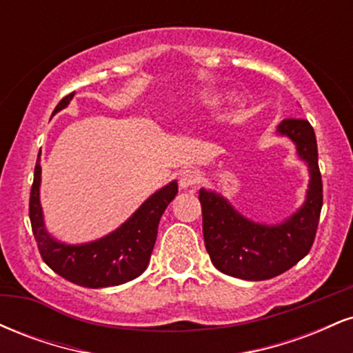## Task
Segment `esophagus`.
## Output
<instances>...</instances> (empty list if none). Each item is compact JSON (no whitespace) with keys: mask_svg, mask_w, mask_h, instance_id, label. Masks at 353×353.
<instances>
[{"mask_svg":"<svg viewBox=\"0 0 353 353\" xmlns=\"http://www.w3.org/2000/svg\"><path fill=\"white\" fill-rule=\"evenodd\" d=\"M201 179V174L197 171H194V169H185V171L181 172V177H179V185L182 189H189V188H194V185L197 184Z\"/></svg>","mask_w":353,"mask_h":353,"instance_id":"esophagus-1","label":"esophagus"}]
</instances>
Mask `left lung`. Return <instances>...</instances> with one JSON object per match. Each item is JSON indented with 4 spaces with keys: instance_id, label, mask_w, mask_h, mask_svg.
Returning <instances> with one entry per match:
<instances>
[{
    "instance_id": "1",
    "label": "left lung",
    "mask_w": 353,
    "mask_h": 353,
    "mask_svg": "<svg viewBox=\"0 0 353 353\" xmlns=\"http://www.w3.org/2000/svg\"><path fill=\"white\" fill-rule=\"evenodd\" d=\"M309 165V189L302 208L281 224L250 221L214 190L201 189L202 232L205 249L217 270L244 281H265L281 275L309 254L322 210V176L317 139L309 121L290 117L277 125Z\"/></svg>"
}]
</instances>
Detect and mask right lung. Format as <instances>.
<instances>
[{"mask_svg": "<svg viewBox=\"0 0 353 353\" xmlns=\"http://www.w3.org/2000/svg\"><path fill=\"white\" fill-rule=\"evenodd\" d=\"M74 92L61 99L54 112L66 108ZM39 184L41 164L38 156L30 196V219L39 254L61 277L89 289L121 285L144 272L156 244L161 216L177 194V182H169L144 201V204L121 228L98 241L71 245L56 241L44 228Z\"/></svg>", "mask_w": 353, "mask_h": 353, "instance_id": "right-lung-1", "label": "right lung"}]
</instances>
